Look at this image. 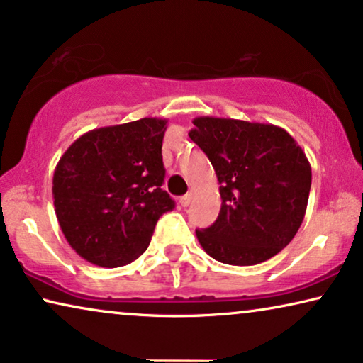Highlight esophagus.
<instances>
[{"instance_id": "obj_1", "label": "esophagus", "mask_w": 363, "mask_h": 363, "mask_svg": "<svg viewBox=\"0 0 363 363\" xmlns=\"http://www.w3.org/2000/svg\"><path fill=\"white\" fill-rule=\"evenodd\" d=\"M191 200H193V193L190 191V193H186L185 196L180 198V205H182V206H188V205H190V203H191Z\"/></svg>"}]
</instances>
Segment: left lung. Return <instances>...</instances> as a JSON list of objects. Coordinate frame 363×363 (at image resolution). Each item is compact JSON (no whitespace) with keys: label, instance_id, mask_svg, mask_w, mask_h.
<instances>
[{"label":"left lung","instance_id":"obj_1","mask_svg":"<svg viewBox=\"0 0 363 363\" xmlns=\"http://www.w3.org/2000/svg\"><path fill=\"white\" fill-rule=\"evenodd\" d=\"M190 138L206 153L220 182L221 210L196 230L203 250L231 266L276 256L304 220L312 172L284 128L236 118L196 117Z\"/></svg>","mask_w":363,"mask_h":363}]
</instances>
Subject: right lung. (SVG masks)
<instances>
[{
	"mask_svg": "<svg viewBox=\"0 0 363 363\" xmlns=\"http://www.w3.org/2000/svg\"><path fill=\"white\" fill-rule=\"evenodd\" d=\"M165 118L102 127L64 152L52 178L59 226L74 251L101 267L130 264L175 201L162 190Z\"/></svg>",
	"mask_w": 363,
	"mask_h": 363,
	"instance_id": "right-lung-1",
	"label": "right lung"
}]
</instances>
